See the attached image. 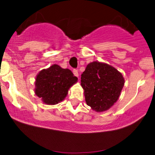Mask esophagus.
I'll return each instance as SVG.
<instances>
[{"label": "esophagus", "mask_w": 155, "mask_h": 155, "mask_svg": "<svg viewBox=\"0 0 155 155\" xmlns=\"http://www.w3.org/2000/svg\"><path fill=\"white\" fill-rule=\"evenodd\" d=\"M73 74H74V76H77V77L79 76V72H78V70H76V69H73Z\"/></svg>", "instance_id": "1"}]
</instances>
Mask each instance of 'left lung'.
Returning <instances> with one entry per match:
<instances>
[{
    "label": "left lung",
    "mask_w": 155,
    "mask_h": 155,
    "mask_svg": "<svg viewBox=\"0 0 155 155\" xmlns=\"http://www.w3.org/2000/svg\"><path fill=\"white\" fill-rule=\"evenodd\" d=\"M124 84L122 74L104 63L91 62L81 75L85 101L97 112L107 110L118 101Z\"/></svg>",
    "instance_id": "obj_1"
}]
</instances>
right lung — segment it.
I'll return each mask as SVG.
<instances>
[{"label": "right lung", "mask_w": 155, "mask_h": 155, "mask_svg": "<svg viewBox=\"0 0 155 155\" xmlns=\"http://www.w3.org/2000/svg\"><path fill=\"white\" fill-rule=\"evenodd\" d=\"M77 80L69 69L54 64L41 70L37 76L35 93L45 104H57L64 99L69 88Z\"/></svg>", "instance_id": "right-lung-1"}]
</instances>
